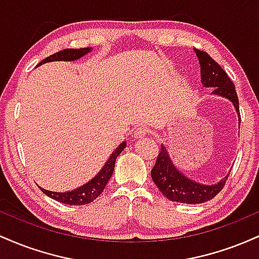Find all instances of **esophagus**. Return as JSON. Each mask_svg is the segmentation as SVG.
Returning <instances> with one entry per match:
<instances>
[{
  "label": "esophagus",
  "instance_id": "34e87169",
  "mask_svg": "<svg viewBox=\"0 0 259 259\" xmlns=\"http://www.w3.org/2000/svg\"><path fill=\"white\" fill-rule=\"evenodd\" d=\"M147 134H148L147 127H138V129H136L135 132H134L133 136L135 139H142V138H145V136H146Z\"/></svg>",
  "mask_w": 259,
  "mask_h": 259
}]
</instances>
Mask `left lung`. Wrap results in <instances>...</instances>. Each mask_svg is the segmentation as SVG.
<instances>
[{"label":"left lung","mask_w":259,"mask_h":259,"mask_svg":"<svg viewBox=\"0 0 259 259\" xmlns=\"http://www.w3.org/2000/svg\"><path fill=\"white\" fill-rule=\"evenodd\" d=\"M195 52L200 62L202 85L204 88H213V95L225 97L230 101L236 109L237 115L240 117L239 99L235 91V85L228 74L207 52L196 49ZM239 123H241V118H239ZM151 177L159 191L170 201L197 204L212 200L215 195H218L227 183L229 173L213 185L197 183L190 179L175 167L168 150L162 145L156 164L151 170Z\"/></svg>","instance_id":"left-lung-1"}]
</instances>
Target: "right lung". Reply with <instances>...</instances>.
Masks as SVG:
<instances>
[{
  "label": "right lung",
  "instance_id": "obj_1",
  "mask_svg": "<svg viewBox=\"0 0 259 259\" xmlns=\"http://www.w3.org/2000/svg\"><path fill=\"white\" fill-rule=\"evenodd\" d=\"M92 51V47H85V49H65L63 51H59L55 55L50 56L46 59H44L42 62H40L38 65L47 63V62H55V61H64V62H73L76 59H80L84 57L85 55H88L89 52ZM126 147V142H121V144L113 151L109 158L107 159L102 169L95 175L90 181L81 185L80 187L72 190V191H65V192H55V191H49V190H45L42 187H40L41 191L45 195H47L49 197L53 198V200L62 202L65 204H72V206H81V204H88L96 200L97 197L101 195V192L105 190V187L111 179L113 170H114V164L115 159L119 156L121 151Z\"/></svg>",
  "mask_w": 259,
  "mask_h": 259
}]
</instances>
